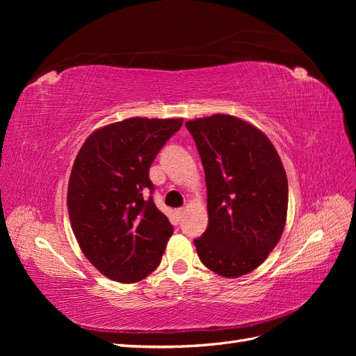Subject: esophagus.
I'll list each match as a JSON object with an SVG mask.
<instances>
[{
	"instance_id": "1",
	"label": "esophagus",
	"mask_w": 356,
	"mask_h": 356,
	"mask_svg": "<svg viewBox=\"0 0 356 356\" xmlns=\"http://www.w3.org/2000/svg\"><path fill=\"white\" fill-rule=\"evenodd\" d=\"M184 212H186V209L184 208H181V209H177V217L178 218H181L182 215H184Z\"/></svg>"
}]
</instances>
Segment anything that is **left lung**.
<instances>
[{"mask_svg":"<svg viewBox=\"0 0 356 356\" xmlns=\"http://www.w3.org/2000/svg\"><path fill=\"white\" fill-rule=\"evenodd\" d=\"M208 190V229L195 239L200 261L224 277L260 266L284 233L288 179L260 129L227 114L186 123Z\"/></svg>","mask_w":356,"mask_h":356,"instance_id":"1","label":"left lung"}]
</instances>
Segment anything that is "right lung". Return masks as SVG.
Returning <instances> with one entry per match:
<instances>
[{
  "label": "right lung",
  "mask_w": 356,
  "mask_h": 356,
  "mask_svg": "<svg viewBox=\"0 0 356 356\" xmlns=\"http://www.w3.org/2000/svg\"><path fill=\"white\" fill-rule=\"evenodd\" d=\"M182 118L132 117L95 131L72 165L67 204L86 258L113 281H143L174 233L157 209L149 166Z\"/></svg>",
  "instance_id": "1"
}]
</instances>
